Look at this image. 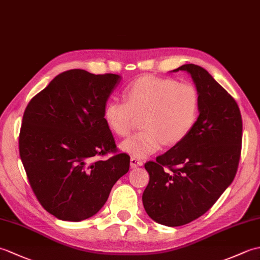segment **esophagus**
I'll return each instance as SVG.
<instances>
[{
    "label": "esophagus",
    "mask_w": 260,
    "mask_h": 260,
    "mask_svg": "<svg viewBox=\"0 0 260 260\" xmlns=\"http://www.w3.org/2000/svg\"><path fill=\"white\" fill-rule=\"evenodd\" d=\"M143 165V162L141 161V159H137L136 157H131V168L132 169H136L139 167H142Z\"/></svg>",
    "instance_id": "34e87169"
}]
</instances>
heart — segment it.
<instances>
[{"instance_id":"obj_1","label":"heart","mask_w":260,"mask_h":260,"mask_svg":"<svg viewBox=\"0 0 260 260\" xmlns=\"http://www.w3.org/2000/svg\"><path fill=\"white\" fill-rule=\"evenodd\" d=\"M125 102L109 101L104 107V120L118 136H126L136 117L142 118L140 132L119 144V150L136 158L156 153L164 143L179 144L194 128L200 112V95L191 82L143 76L125 88Z\"/></svg>"}]
</instances>
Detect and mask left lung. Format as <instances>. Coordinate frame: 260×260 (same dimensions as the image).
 Listing matches in <instances>:
<instances>
[{"instance_id":"8db88e82","label":"left lung","mask_w":260,"mask_h":260,"mask_svg":"<svg viewBox=\"0 0 260 260\" xmlns=\"http://www.w3.org/2000/svg\"><path fill=\"white\" fill-rule=\"evenodd\" d=\"M179 70L192 77L200 95L199 117L185 140L145 163L150 182L142 197L150 218L168 227L189 223L213 206L235 179L242 141L240 110L228 91L200 66Z\"/></svg>"}]
</instances>
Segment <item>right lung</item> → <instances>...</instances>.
Wrapping results in <instances>:
<instances>
[{
    "label": "right lung",
    "instance_id": "1",
    "mask_svg": "<svg viewBox=\"0 0 260 260\" xmlns=\"http://www.w3.org/2000/svg\"><path fill=\"white\" fill-rule=\"evenodd\" d=\"M119 75L73 69L58 75L24 110L19 150L39 202L64 221L96 214L116 182L129 170V156L116 152L104 107Z\"/></svg>",
    "mask_w": 260,
    "mask_h": 260
}]
</instances>
